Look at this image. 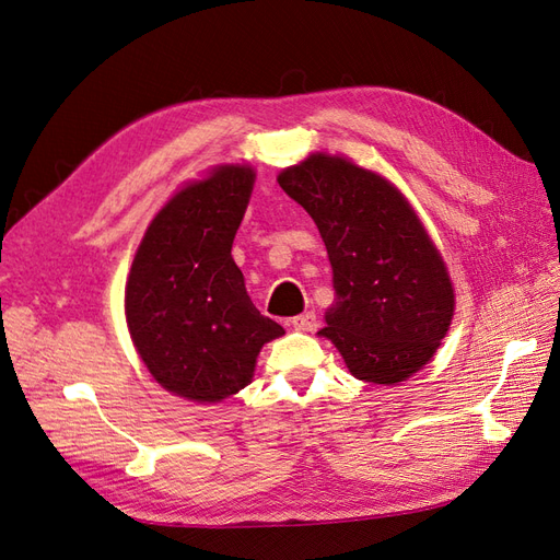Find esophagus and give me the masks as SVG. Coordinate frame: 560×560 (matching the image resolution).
<instances>
[{
    "label": "esophagus",
    "mask_w": 560,
    "mask_h": 560,
    "mask_svg": "<svg viewBox=\"0 0 560 560\" xmlns=\"http://www.w3.org/2000/svg\"><path fill=\"white\" fill-rule=\"evenodd\" d=\"M292 327L299 331H313V329H317V315L313 311L301 313V315L292 317Z\"/></svg>",
    "instance_id": "esophagus-1"
}]
</instances>
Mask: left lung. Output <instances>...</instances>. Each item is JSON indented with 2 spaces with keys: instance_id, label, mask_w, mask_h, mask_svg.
I'll return each mask as SVG.
<instances>
[{
  "instance_id": "8db88e82",
  "label": "left lung",
  "mask_w": 560,
  "mask_h": 560,
  "mask_svg": "<svg viewBox=\"0 0 560 560\" xmlns=\"http://www.w3.org/2000/svg\"><path fill=\"white\" fill-rule=\"evenodd\" d=\"M278 182L313 217L334 268L336 301L319 334L354 378L395 385L416 374L448 331L453 287L409 200L327 154L287 167Z\"/></svg>"
}]
</instances>
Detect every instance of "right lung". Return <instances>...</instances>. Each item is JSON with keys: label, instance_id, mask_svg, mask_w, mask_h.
<instances>
[{"label": "right lung", "instance_id": "1", "mask_svg": "<svg viewBox=\"0 0 560 560\" xmlns=\"http://www.w3.org/2000/svg\"><path fill=\"white\" fill-rule=\"evenodd\" d=\"M252 184V167L224 165L182 189L147 229L126 284L142 362L194 401H222L249 385L261 346L284 334L254 308L231 257Z\"/></svg>", "mask_w": 560, "mask_h": 560}]
</instances>
